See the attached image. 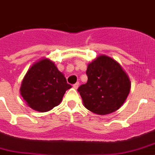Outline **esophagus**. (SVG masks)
Listing matches in <instances>:
<instances>
[{
    "mask_svg": "<svg viewBox=\"0 0 155 155\" xmlns=\"http://www.w3.org/2000/svg\"><path fill=\"white\" fill-rule=\"evenodd\" d=\"M79 86H80V83L79 82L75 83V84H73V87H74L75 89H77L78 87H79Z\"/></svg>",
    "mask_w": 155,
    "mask_h": 155,
    "instance_id": "34e87169",
    "label": "esophagus"
}]
</instances>
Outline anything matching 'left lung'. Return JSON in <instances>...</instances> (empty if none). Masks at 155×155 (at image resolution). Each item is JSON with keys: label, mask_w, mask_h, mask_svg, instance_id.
<instances>
[{"label": "left lung", "mask_w": 155, "mask_h": 155, "mask_svg": "<svg viewBox=\"0 0 155 155\" xmlns=\"http://www.w3.org/2000/svg\"><path fill=\"white\" fill-rule=\"evenodd\" d=\"M87 82L78 88L87 109L105 115L120 108L130 93V80L121 66L107 55L87 65Z\"/></svg>", "instance_id": "obj_1"}]
</instances>
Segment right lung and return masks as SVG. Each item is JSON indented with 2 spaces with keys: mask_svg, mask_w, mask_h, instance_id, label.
Wrapping results in <instances>:
<instances>
[{
  "mask_svg": "<svg viewBox=\"0 0 155 155\" xmlns=\"http://www.w3.org/2000/svg\"><path fill=\"white\" fill-rule=\"evenodd\" d=\"M71 87L55 64L48 58H43L28 70L20 92L29 107L43 113L58 105L66 91Z\"/></svg>",
  "mask_w": 155,
  "mask_h": 155,
  "instance_id": "right-lung-1",
  "label": "right lung"
}]
</instances>
